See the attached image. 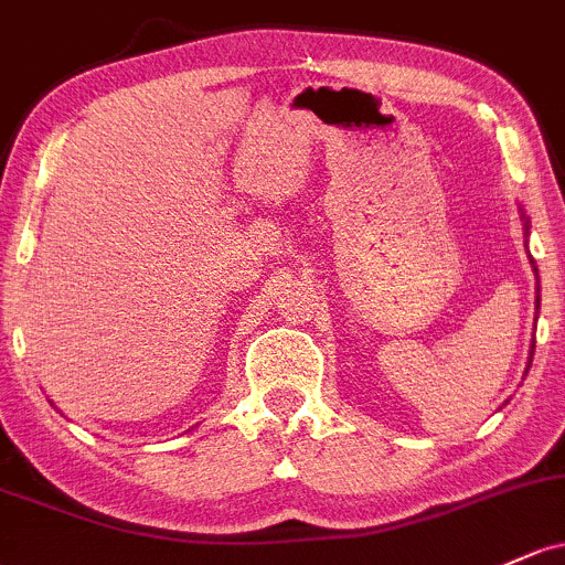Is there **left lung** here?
<instances>
[{"mask_svg":"<svg viewBox=\"0 0 565 565\" xmlns=\"http://www.w3.org/2000/svg\"><path fill=\"white\" fill-rule=\"evenodd\" d=\"M525 232H527V221H525ZM533 264V260H531ZM533 271H536V264H533ZM536 309H539V296H536Z\"/></svg>","mask_w":565,"mask_h":565,"instance_id":"obj_1","label":"left lung"}]
</instances>
